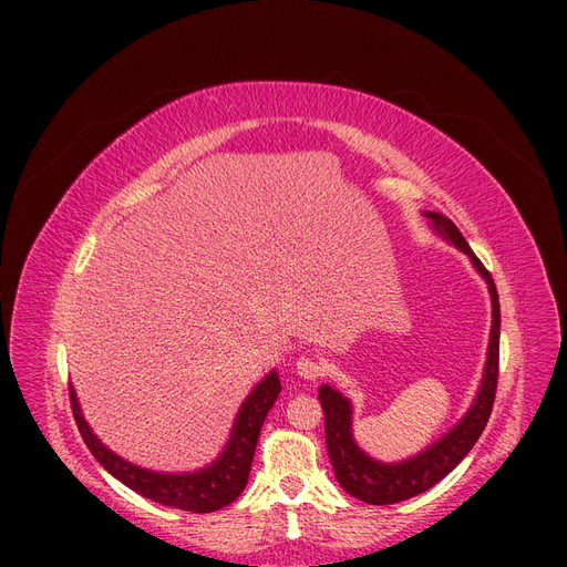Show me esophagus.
Masks as SVG:
<instances>
[{
	"label": "esophagus",
	"mask_w": 567,
	"mask_h": 567,
	"mask_svg": "<svg viewBox=\"0 0 567 567\" xmlns=\"http://www.w3.org/2000/svg\"><path fill=\"white\" fill-rule=\"evenodd\" d=\"M296 372H299L303 379L315 381V379H319V377L326 372V368H323V363L317 359V355H301V359L296 361Z\"/></svg>",
	"instance_id": "esophagus-1"
}]
</instances>
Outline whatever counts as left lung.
<instances>
[{"label":"left lung","mask_w":567,"mask_h":567,"mask_svg":"<svg viewBox=\"0 0 567 567\" xmlns=\"http://www.w3.org/2000/svg\"><path fill=\"white\" fill-rule=\"evenodd\" d=\"M423 216L430 218L432 229L441 234L445 241H451L455 248H460L464 255L471 257L475 271L485 278L489 287L492 331H489L487 361H485V372H483L478 395H475L464 419L451 432H445L439 441H434L423 453L395 464L377 462L374 457L365 455L359 449V443L353 441V434H351V402L340 391H336L333 385L329 383L321 385L319 402L323 409L326 449H329L336 478L347 494L372 505H389V503L406 501L411 496L427 492L439 481H443L445 475H449L468 455L475 441L481 439L489 421L494 395H496L498 336H501V308H498L496 285L487 268L483 266V261L473 255V250L468 248L462 231L453 220L434 212H425Z\"/></svg>","instance_id":"1"}]
</instances>
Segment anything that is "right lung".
<instances>
[{
    "label": "right lung",
    "mask_w": 567,
    "mask_h": 567,
    "mask_svg": "<svg viewBox=\"0 0 567 567\" xmlns=\"http://www.w3.org/2000/svg\"><path fill=\"white\" fill-rule=\"evenodd\" d=\"M71 409L78 430L86 443V449L110 471L116 481H122L133 492L152 498L163 505H172L188 513H214L225 508L231 501L241 496L248 485V473L255 457V445L259 430L264 425L266 413L271 411L280 395V377L274 370L266 374L252 393L246 398L236 413V421L229 434L225 451L216 462L195 471V473H158L126 462L114 455L107 445L86 425L78 404V395L71 385Z\"/></svg>",
    "instance_id": "obj_1"
}]
</instances>
